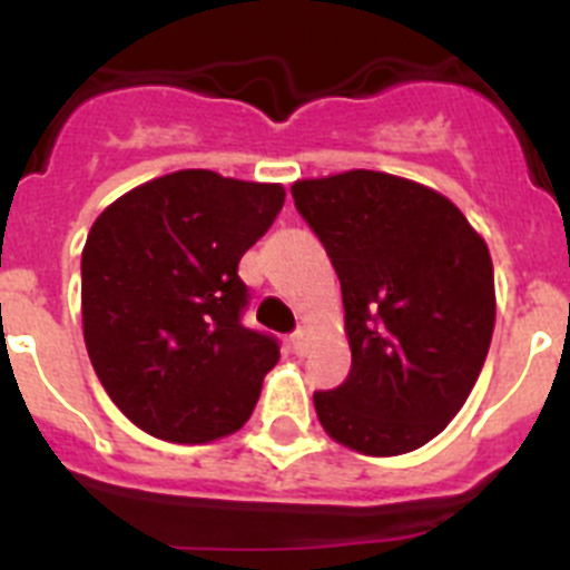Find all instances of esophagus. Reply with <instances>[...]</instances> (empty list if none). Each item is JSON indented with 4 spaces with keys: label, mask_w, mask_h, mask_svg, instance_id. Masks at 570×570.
Returning a JSON list of instances; mask_svg holds the SVG:
<instances>
[{
    "label": "esophagus",
    "mask_w": 570,
    "mask_h": 570,
    "mask_svg": "<svg viewBox=\"0 0 570 570\" xmlns=\"http://www.w3.org/2000/svg\"><path fill=\"white\" fill-rule=\"evenodd\" d=\"M308 328H296L294 336H291V347H294L296 356H305L308 354Z\"/></svg>",
    "instance_id": "esophagus-1"
}]
</instances>
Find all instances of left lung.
<instances>
[{"instance_id": "1", "label": "left lung", "mask_w": 570, "mask_h": 570, "mask_svg": "<svg viewBox=\"0 0 570 570\" xmlns=\"http://www.w3.org/2000/svg\"><path fill=\"white\" fill-rule=\"evenodd\" d=\"M342 285L351 371L316 391L322 428L367 456L407 454L465 405L497 299L488 245L436 190L380 170L291 185Z\"/></svg>"}]
</instances>
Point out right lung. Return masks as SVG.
<instances>
[{
	"label": "right lung",
	"mask_w": 570,
	"mask_h": 570,
	"mask_svg": "<svg viewBox=\"0 0 570 570\" xmlns=\"http://www.w3.org/2000/svg\"><path fill=\"white\" fill-rule=\"evenodd\" d=\"M282 185L176 170L119 196L82 250V331L114 405L168 442L248 422L276 336L245 328L242 254L274 225Z\"/></svg>",
	"instance_id": "right-lung-1"
}]
</instances>
